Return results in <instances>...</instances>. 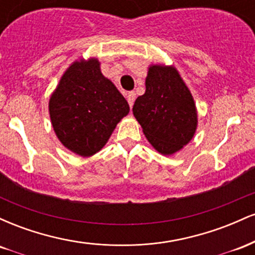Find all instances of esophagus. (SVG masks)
Wrapping results in <instances>:
<instances>
[{"label": "esophagus", "instance_id": "34e87169", "mask_svg": "<svg viewBox=\"0 0 255 255\" xmlns=\"http://www.w3.org/2000/svg\"><path fill=\"white\" fill-rule=\"evenodd\" d=\"M127 101H128V104H129V107L131 108L134 104V101H135V92H128L127 95Z\"/></svg>", "mask_w": 255, "mask_h": 255}]
</instances>
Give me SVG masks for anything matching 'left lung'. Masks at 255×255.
Segmentation results:
<instances>
[{"label":"left lung","mask_w":255,"mask_h":255,"mask_svg":"<svg viewBox=\"0 0 255 255\" xmlns=\"http://www.w3.org/2000/svg\"><path fill=\"white\" fill-rule=\"evenodd\" d=\"M145 86V93L133 105V115L152 147L163 156H171L182 150L197 131L194 98L172 64H150Z\"/></svg>","instance_id":"obj_1"}]
</instances>
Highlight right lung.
<instances>
[{"instance_id": "add662e5", "label": "right lung", "mask_w": 255, "mask_h": 255, "mask_svg": "<svg viewBox=\"0 0 255 255\" xmlns=\"http://www.w3.org/2000/svg\"><path fill=\"white\" fill-rule=\"evenodd\" d=\"M129 113V105L101 71L98 58L71 63L49 99V115L57 139L81 157L96 154Z\"/></svg>"}]
</instances>
